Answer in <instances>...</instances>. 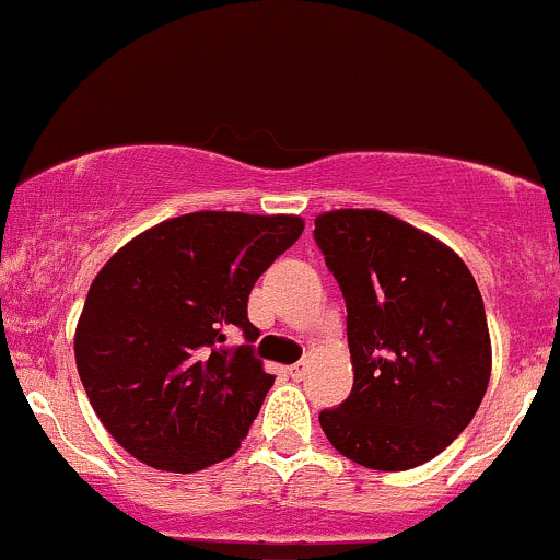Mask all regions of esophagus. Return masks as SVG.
Masks as SVG:
<instances>
[{
  "label": "esophagus",
  "mask_w": 560,
  "mask_h": 560,
  "mask_svg": "<svg viewBox=\"0 0 560 560\" xmlns=\"http://www.w3.org/2000/svg\"><path fill=\"white\" fill-rule=\"evenodd\" d=\"M306 369H310V363H306V360H302V363H293L291 369H288V374H291L293 382H302V378L306 376Z\"/></svg>",
  "instance_id": "34e87169"
}]
</instances>
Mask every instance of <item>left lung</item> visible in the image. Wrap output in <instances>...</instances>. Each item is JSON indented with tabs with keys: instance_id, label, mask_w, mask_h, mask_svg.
<instances>
[{
	"instance_id": "obj_1",
	"label": "left lung",
	"mask_w": 560,
	"mask_h": 560,
	"mask_svg": "<svg viewBox=\"0 0 560 560\" xmlns=\"http://www.w3.org/2000/svg\"><path fill=\"white\" fill-rule=\"evenodd\" d=\"M315 240L347 302L352 393L320 413L339 454L371 470L424 465L472 422L491 376L475 278L448 245L374 208L328 210Z\"/></svg>"
}]
</instances>
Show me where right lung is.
Instances as JSON below:
<instances>
[{
	"label": "right lung",
	"mask_w": 560,
	"mask_h": 560,
	"mask_svg": "<svg viewBox=\"0 0 560 560\" xmlns=\"http://www.w3.org/2000/svg\"><path fill=\"white\" fill-rule=\"evenodd\" d=\"M304 232L299 215L197 210L141 232L95 275L74 334L90 406L138 462L197 472L230 459L275 384L248 296ZM230 329L246 345L230 348Z\"/></svg>",
	"instance_id": "right-lung-1"
}]
</instances>
